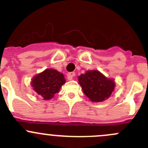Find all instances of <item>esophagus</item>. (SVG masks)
Instances as JSON below:
<instances>
[{
  "instance_id": "esophagus-1",
  "label": "esophagus",
  "mask_w": 148,
  "mask_h": 148,
  "mask_svg": "<svg viewBox=\"0 0 148 148\" xmlns=\"http://www.w3.org/2000/svg\"><path fill=\"white\" fill-rule=\"evenodd\" d=\"M75 76V73L74 72H69L67 74V79L69 80H71L73 79V77Z\"/></svg>"
}]
</instances>
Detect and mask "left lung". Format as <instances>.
<instances>
[{"instance_id": "8db88e82", "label": "left lung", "mask_w": 148, "mask_h": 148, "mask_svg": "<svg viewBox=\"0 0 148 148\" xmlns=\"http://www.w3.org/2000/svg\"><path fill=\"white\" fill-rule=\"evenodd\" d=\"M79 84L83 92L92 102H103L108 98L115 87V82L108 79L97 70L87 71L79 76Z\"/></svg>"}]
</instances>
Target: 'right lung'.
<instances>
[{
  "instance_id": "obj_1",
  "label": "right lung",
  "mask_w": 148,
  "mask_h": 148,
  "mask_svg": "<svg viewBox=\"0 0 148 148\" xmlns=\"http://www.w3.org/2000/svg\"><path fill=\"white\" fill-rule=\"evenodd\" d=\"M66 80L62 73L53 69H48L34 76L31 82L33 90L43 100L53 98L59 92Z\"/></svg>"
}]
</instances>
